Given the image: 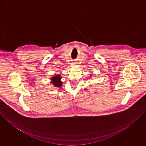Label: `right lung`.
Returning <instances> with one entry per match:
<instances>
[{
	"label": "right lung",
	"instance_id": "add662e5",
	"mask_svg": "<svg viewBox=\"0 0 146 146\" xmlns=\"http://www.w3.org/2000/svg\"><path fill=\"white\" fill-rule=\"evenodd\" d=\"M52 84L56 87H61L62 86V82L60 81V75H56V76H54L52 78Z\"/></svg>",
	"mask_w": 146,
	"mask_h": 146
}]
</instances>
